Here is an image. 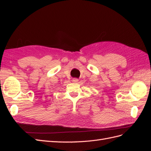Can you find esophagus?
<instances>
[{"label": "esophagus", "mask_w": 151, "mask_h": 151, "mask_svg": "<svg viewBox=\"0 0 151 151\" xmlns=\"http://www.w3.org/2000/svg\"><path fill=\"white\" fill-rule=\"evenodd\" d=\"M72 81H73V82H74V83H77V82L79 81V79H77V78H73Z\"/></svg>", "instance_id": "34e87169"}]
</instances>
